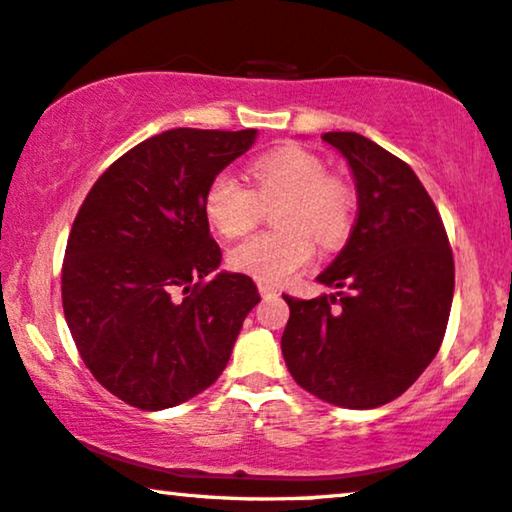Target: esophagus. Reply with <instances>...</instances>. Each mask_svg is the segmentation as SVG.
I'll use <instances>...</instances> for the list:
<instances>
[{
  "instance_id": "34e87169",
  "label": "esophagus",
  "mask_w": 512,
  "mask_h": 512,
  "mask_svg": "<svg viewBox=\"0 0 512 512\" xmlns=\"http://www.w3.org/2000/svg\"><path fill=\"white\" fill-rule=\"evenodd\" d=\"M260 295L264 297V299H269V297H276L278 292L271 288V285H264V283H260Z\"/></svg>"
}]
</instances>
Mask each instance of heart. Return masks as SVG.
Returning <instances> with one entry per match:
<instances>
[{
  "label": "heart",
  "mask_w": 512,
  "mask_h": 512,
  "mask_svg": "<svg viewBox=\"0 0 512 512\" xmlns=\"http://www.w3.org/2000/svg\"><path fill=\"white\" fill-rule=\"evenodd\" d=\"M255 192L231 170H220L203 194V213L224 238L252 229L262 203L281 201L274 210L276 231H262L229 250L227 262L238 274L267 285L290 281L313 260L316 245L339 248L351 234L356 194L342 177L309 149L288 145L260 156L250 166Z\"/></svg>",
  "instance_id": "heart-1"
}]
</instances>
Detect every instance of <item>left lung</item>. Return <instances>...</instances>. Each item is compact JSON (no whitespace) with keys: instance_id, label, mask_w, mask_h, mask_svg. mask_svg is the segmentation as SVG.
I'll list each match as a JSON object with an SVG mask.
<instances>
[{"instance_id":"8db88e82","label":"left lung","mask_w":512,"mask_h":512,"mask_svg":"<svg viewBox=\"0 0 512 512\" xmlns=\"http://www.w3.org/2000/svg\"><path fill=\"white\" fill-rule=\"evenodd\" d=\"M323 140L349 163L358 217L318 276L337 295H283L290 320L281 349L304 391L372 410L403 395L438 353L452 309L454 257L438 208L405 161L358 133Z\"/></svg>"}]
</instances>
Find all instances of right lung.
<instances>
[{"instance_id": "obj_1", "label": "right lung", "mask_w": 512, "mask_h": 512, "mask_svg": "<svg viewBox=\"0 0 512 512\" xmlns=\"http://www.w3.org/2000/svg\"><path fill=\"white\" fill-rule=\"evenodd\" d=\"M245 131L173 128L98 177L74 217L63 311L79 356L109 393L166 410L220 377L252 306V278L217 271L208 182L248 152Z\"/></svg>"}]
</instances>
